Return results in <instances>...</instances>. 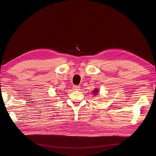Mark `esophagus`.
<instances>
[{
	"instance_id": "34e87169",
	"label": "esophagus",
	"mask_w": 156,
	"mask_h": 156,
	"mask_svg": "<svg viewBox=\"0 0 156 156\" xmlns=\"http://www.w3.org/2000/svg\"><path fill=\"white\" fill-rule=\"evenodd\" d=\"M73 89L75 90H80V87L78 85H74L73 87Z\"/></svg>"
}]
</instances>
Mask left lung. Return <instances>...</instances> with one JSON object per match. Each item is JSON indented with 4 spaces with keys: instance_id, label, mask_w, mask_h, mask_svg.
I'll return each mask as SVG.
<instances>
[{
    "instance_id": "1",
    "label": "left lung",
    "mask_w": 156,
    "mask_h": 156,
    "mask_svg": "<svg viewBox=\"0 0 156 156\" xmlns=\"http://www.w3.org/2000/svg\"><path fill=\"white\" fill-rule=\"evenodd\" d=\"M98 92H99V90L96 88L95 90H94L93 91V94L95 95H98Z\"/></svg>"
}]
</instances>
